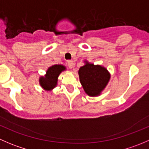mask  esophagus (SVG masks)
Returning a JSON list of instances; mask_svg holds the SVG:
<instances>
[{
	"label": "esophagus",
	"mask_w": 149,
	"mask_h": 149,
	"mask_svg": "<svg viewBox=\"0 0 149 149\" xmlns=\"http://www.w3.org/2000/svg\"><path fill=\"white\" fill-rule=\"evenodd\" d=\"M73 61H67V65L69 67V68H73Z\"/></svg>",
	"instance_id": "34e87169"
}]
</instances>
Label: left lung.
<instances>
[{
	"label": "left lung",
	"instance_id": "1",
	"mask_svg": "<svg viewBox=\"0 0 149 149\" xmlns=\"http://www.w3.org/2000/svg\"><path fill=\"white\" fill-rule=\"evenodd\" d=\"M79 74L84 91L91 97L99 95L106 86L110 78L106 68L88 63L80 68Z\"/></svg>",
	"mask_w": 149,
	"mask_h": 149
}]
</instances>
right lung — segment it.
<instances>
[{
  "instance_id": "obj_1",
  "label": "right lung",
  "mask_w": 149,
  "mask_h": 149,
  "mask_svg": "<svg viewBox=\"0 0 149 149\" xmlns=\"http://www.w3.org/2000/svg\"><path fill=\"white\" fill-rule=\"evenodd\" d=\"M65 69V67L61 65H54L49 67L47 71L45 77L40 78V85L47 90L55 88L58 81V76Z\"/></svg>"
}]
</instances>
